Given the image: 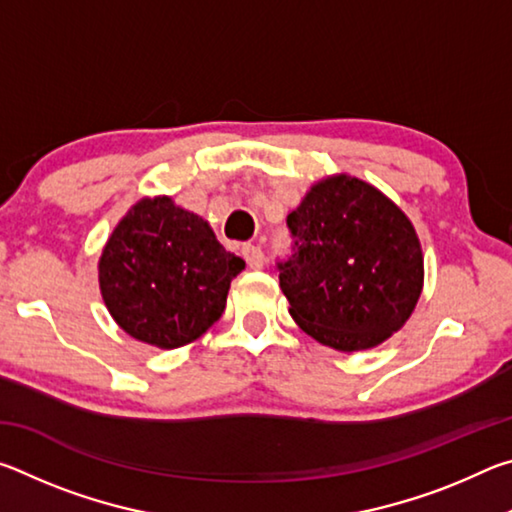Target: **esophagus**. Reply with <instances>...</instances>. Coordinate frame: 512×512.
Returning <instances> with one entry per match:
<instances>
[{
  "mask_svg": "<svg viewBox=\"0 0 512 512\" xmlns=\"http://www.w3.org/2000/svg\"><path fill=\"white\" fill-rule=\"evenodd\" d=\"M241 253H244V259H246V264L253 268V271H259V268L264 266V250L259 248L257 244H246L244 248H241Z\"/></svg>",
  "mask_w": 512,
  "mask_h": 512,
  "instance_id": "1",
  "label": "esophagus"
}]
</instances>
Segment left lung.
<instances>
[{
	"mask_svg": "<svg viewBox=\"0 0 512 512\" xmlns=\"http://www.w3.org/2000/svg\"><path fill=\"white\" fill-rule=\"evenodd\" d=\"M296 253L280 289L302 332L339 352L377 348L411 318L424 287L413 223L366 180L334 173L289 214Z\"/></svg>",
	"mask_w": 512,
	"mask_h": 512,
	"instance_id": "8db88e82",
	"label": "left lung"
}]
</instances>
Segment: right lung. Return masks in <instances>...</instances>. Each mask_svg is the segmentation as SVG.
Returning <instances> with one entry per match:
<instances>
[{"label":"right lung","mask_w":512,"mask_h":512,"mask_svg":"<svg viewBox=\"0 0 512 512\" xmlns=\"http://www.w3.org/2000/svg\"><path fill=\"white\" fill-rule=\"evenodd\" d=\"M244 266L203 216L171 196H144L121 216L101 250L99 289L128 336L176 350L221 318L232 277Z\"/></svg>","instance_id":"right-lung-1"}]
</instances>
